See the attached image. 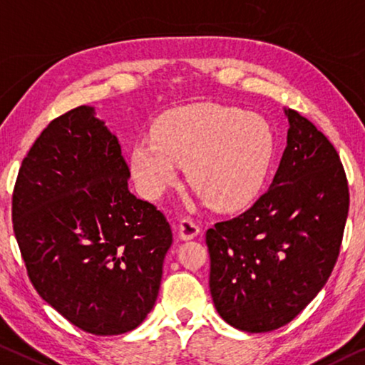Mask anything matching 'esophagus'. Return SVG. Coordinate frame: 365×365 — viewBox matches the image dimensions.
<instances>
[{
  "mask_svg": "<svg viewBox=\"0 0 365 365\" xmlns=\"http://www.w3.org/2000/svg\"><path fill=\"white\" fill-rule=\"evenodd\" d=\"M200 233V228L197 225V222L192 220V218H182L181 222H179V238L187 241V240H192L197 237Z\"/></svg>",
  "mask_w": 365,
  "mask_h": 365,
  "instance_id": "esophagus-1",
  "label": "esophagus"
}]
</instances>
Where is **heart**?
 I'll return each instance as SVG.
<instances>
[{"instance_id":"b5f03b06","label":"heart","mask_w":365,"mask_h":365,"mask_svg":"<svg viewBox=\"0 0 365 365\" xmlns=\"http://www.w3.org/2000/svg\"><path fill=\"white\" fill-rule=\"evenodd\" d=\"M274 155L276 133L264 117L202 104L160 117L151 138L133 143L128 166L145 199L161 197L186 165L187 181L202 197L215 209L235 210L259 195Z\"/></svg>"}]
</instances>
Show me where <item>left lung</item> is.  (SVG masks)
Masks as SVG:
<instances>
[{
    "mask_svg": "<svg viewBox=\"0 0 365 365\" xmlns=\"http://www.w3.org/2000/svg\"><path fill=\"white\" fill-rule=\"evenodd\" d=\"M284 114L287 147L271 186L251 209L205 233L212 300L246 333L274 331L315 299L338 259L349 210L333 145L297 110Z\"/></svg>",
    "mask_w": 365,
    "mask_h": 365,
    "instance_id": "left-lung-1",
    "label": "left lung"
}]
</instances>
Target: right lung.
<instances>
[{
    "instance_id": "right-lung-1",
    "label": "right lung",
    "mask_w": 365,
    "mask_h": 365,
    "mask_svg": "<svg viewBox=\"0 0 365 365\" xmlns=\"http://www.w3.org/2000/svg\"><path fill=\"white\" fill-rule=\"evenodd\" d=\"M119 140L91 106L50 122L22 161L13 225L34 287L83 331L135 329L158 297L171 227L128 190Z\"/></svg>"
}]
</instances>
